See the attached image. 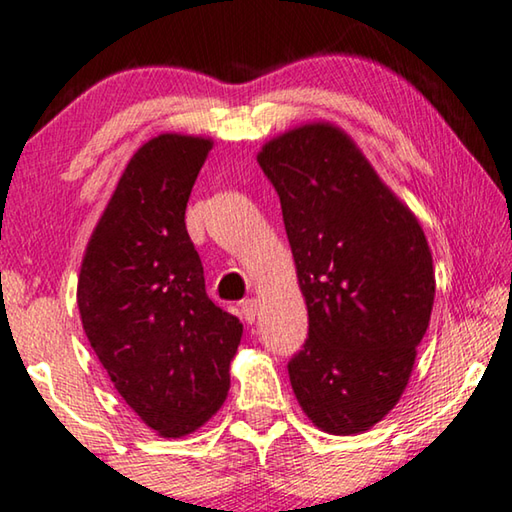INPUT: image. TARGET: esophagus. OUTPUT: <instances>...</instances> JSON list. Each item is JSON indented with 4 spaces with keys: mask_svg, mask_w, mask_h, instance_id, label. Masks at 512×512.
I'll list each match as a JSON object with an SVG mask.
<instances>
[{
    "mask_svg": "<svg viewBox=\"0 0 512 512\" xmlns=\"http://www.w3.org/2000/svg\"><path fill=\"white\" fill-rule=\"evenodd\" d=\"M240 316L245 318V322H256L258 318V300H245L240 302Z\"/></svg>",
    "mask_w": 512,
    "mask_h": 512,
    "instance_id": "34e87169",
    "label": "esophagus"
}]
</instances>
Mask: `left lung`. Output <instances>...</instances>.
I'll use <instances>...</instances> for the list:
<instances>
[{
	"label": "left lung",
	"mask_w": 512,
	"mask_h": 512,
	"mask_svg": "<svg viewBox=\"0 0 512 512\" xmlns=\"http://www.w3.org/2000/svg\"><path fill=\"white\" fill-rule=\"evenodd\" d=\"M279 194L309 338L288 361L304 414L357 435L407 387L435 302V270L414 212L341 128L309 123L258 153Z\"/></svg>",
	"instance_id": "8db88e82"
}]
</instances>
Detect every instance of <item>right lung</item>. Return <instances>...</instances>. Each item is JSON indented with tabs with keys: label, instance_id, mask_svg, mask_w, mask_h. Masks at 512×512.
Returning a JSON list of instances; mask_svg holds the SVG:
<instances>
[{
	"label": "right lung",
	"instance_id": "1",
	"mask_svg": "<svg viewBox=\"0 0 512 512\" xmlns=\"http://www.w3.org/2000/svg\"><path fill=\"white\" fill-rule=\"evenodd\" d=\"M210 139L157 135L130 157L86 245L77 306L114 389L148 428L183 437L226 400L242 322L206 295L185 229Z\"/></svg>",
	"mask_w": 512,
	"mask_h": 512
}]
</instances>
